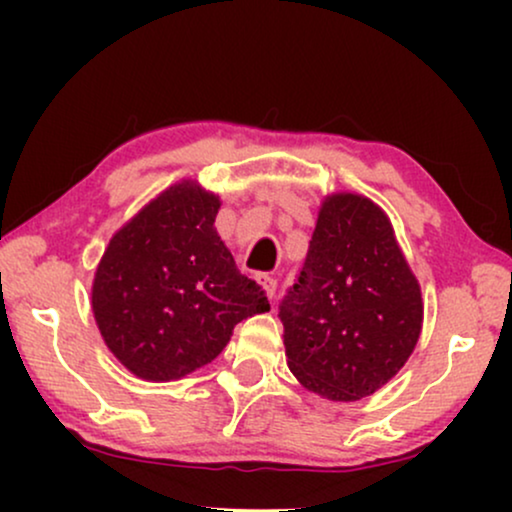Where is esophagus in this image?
<instances>
[{
    "instance_id": "34e87169",
    "label": "esophagus",
    "mask_w": 512,
    "mask_h": 512,
    "mask_svg": "<svg viewBox=\"0 0 512 512\" xmlns=\"http://www.w3.org/2000/svg\"><path fill=\"white\" fill-rule=\"evenodd\" d=\"M247 265H249L251 272H254L256 277L270 279V277H268V270H270V268H268V258H265V256H254ZM270 282H272V279H270Z\"/></svg>"
}]
</instances>
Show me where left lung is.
<instances>
[{
    "label": "left lung",
    "mask_w": 512,
    "mask_h": 512,
    "mask_svg": "<svg viewBox=\"0 0 512 512\" xmlns=\"http://www.w3.org/2000/svg\"><path fill=\"white\" fill-rule=\"evenodd\" d=\"M219 200L172 186L111 237L93 282V314L107 347L151 382L212 363L242 319L268 312L214 228Z\"/></svg>",
    "instance_id": "8db88e82"
}]
</instances>
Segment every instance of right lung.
<instances>
[{"mask_svg":"<svg viewBox=\"0 0 512 512\" xmlns=\"http://www.w3.org/2000/svg\"><path fill=\"white\" fill-rule=\"evenodd\" d=\"M279 319L305 389L359 401L389 382L419 340L422 296L384 214L345 198L326 202Z\"/></svg>","mask_w":512,"mask_h":512,"instance_id":"add662e5","label":"right lung"}]
</instances>
